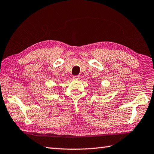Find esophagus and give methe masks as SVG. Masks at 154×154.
Wrapping results in <instances>:
<instances>
[{
	"mask_svg": "<svg viewBox=\"0 0 154 154\" xmlns=\"http://www.w3.org/2000/svg\"><path fill=\"white\" fill-rule=\"evenodd\" d=\"M72 78H73V79L75 80H79L80 79V76L79 75H75V76L72 77Z\"/></svg>",
	"mask_w": 154,
	"mask_h": 154,
	"instance_id": "obj_1",
	"label": "esophagus"
}]
</instances>
